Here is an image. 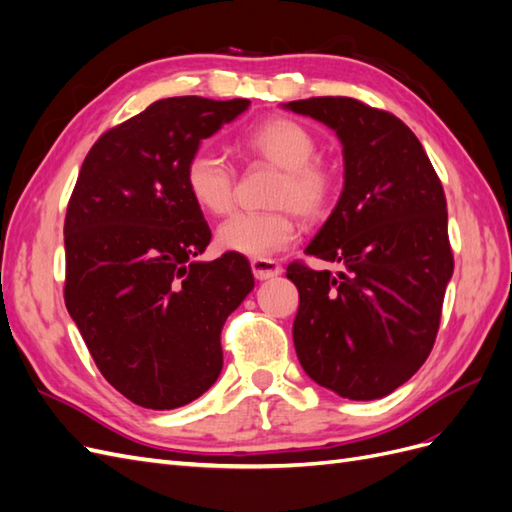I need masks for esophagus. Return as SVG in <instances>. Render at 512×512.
Masks as SVG:
<instances>
[{
	"label": "esophagus",
	"mask_w": 512,
	"mask_h": 512,
	"mask_svg": "<svg viewBox=\"0 0 512 512\" xmlns=\"http://www.w3.org/2000/svg\"><path fill=\"white\" fill-rule=\"evenodd\" d=\"M252 273L256 280H271V277L282 273V267L271 258H262V260H252Z\"/></svg>",
	"instance_id": "esophagus-1"
}]
</instances>
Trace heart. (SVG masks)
Segmentation results:
<instances>
[{
  "instance_id": "b5f03b06",
  "label": "heart",
  "mask_w": 512,
  "mask_h": 512,
  "mask_svg": "<svg viewBox=\"0 0 512 512\" xmlns=\"http://www.w3.org/2000/svg\"><path fill=\"white\" fill-rule=\"evenodd\" d=\"M237 149L247 160L282 168L269 203L277 209L262 213H235L218 228V245L224 252L254 260L286 250L299 237L294 211L305 220L327 215L337 196V170L316 156L314 132L301 121L273 115L245 130ZM183 183L198 209L224 215L235 205L237 177L232 166L211 149L200 147L185 162Z\"/></svg>"
}]
</instances>
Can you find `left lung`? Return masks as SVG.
<instances>
[{"label": "left lung", "mask_w": 512, "mask_h": 512, "mask_svg": "<svg viewBox=\"0 0 512 512\" xmlns=\"http://www.w3.org/2000/svg\"><path fill=\"white\" fill-rule=\"evenodd\" d=\"M286 108L327 123L344 145V192L305 250L344 271L288 265L299 288L294 348L324 389L380 399L416 374L440 329L455 267L444 188L421 141L393 113L344 96Z\"/></svg>", "instance_id": "obj_1"}]
</instances>
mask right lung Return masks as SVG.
Here are the masks:
<instances>
[{"mask_svg":"<svg viewBox=\"0 0 512 512\" xmlns=\"http://www.w3.org/2000/svg\"><path fill=\"white\" fill-rule=\"evenodd\" d=\"M250 100L179 96L106 130L68 200L64 299L106 382L149 410L218 380L226 318L254 288L241 254L196 262L211 230L183 183L200 141Z\"/></svg>","mask_w":512,"mask_h":512,"instance_id":"1","label":"right lung"}]
</instances>
